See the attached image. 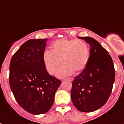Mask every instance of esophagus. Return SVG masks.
<instances>
[{
  "instance_id": "esophagus-1",
  "label": "esophagus",
  "mask_w": 124,
  "mask_h": 124,
  "mask_svg": "<svg viewBox=\"0 0 124 124\" xmlns=\"http://www.w3.org/2000/svg\"><path fill=\"white\" fill-rule=\"evenodd\" d=\"M65 80H70V81H73V78H71V77L68 78H66V79H63V81H65Z\"/></svg>"
}]
</instances>
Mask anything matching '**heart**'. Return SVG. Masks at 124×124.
I'll use <instances>...</instances> for the list:
<instances>
[{
    "instance_id": "1",
    "label": "heart",
    "mask_w": 124,
    "mask_h": 124,
    "mask_svg": "<svg viewBox=\"0 0 124 124\" xmlns=\"http://www.w3.org/2000/svg\"><path fill=\"white\" fill-rule=\"evenodd\" d=\"M90 58L88 46L85 41L76 39H61L52 43L51 50H45L43 62L46 71L53 75L61 65L56 76L64 77L83 71Z\"/></svg>"
}]
</instances>
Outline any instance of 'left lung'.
Wrapping results in <instances>:
<instances>
[{
    "label": "left lung",
    "mask_w": 124,
    "mask_h": 124,
    "mask_svg": "<svg viewBox=\"0 0 124 124\" xmlns=\"http://www.w3.org/2000/svg\"><path fill=\"white\" fill-rule=\"evenodd\" d=\"M78 37L90 46V58L82 72L74 77L71 99L79 111L91 112L100 109L108 101L115 72L110 54L97 40L89 37Z\"/></svg>",
    "instance_id": "obj_1"
}]
</instances>
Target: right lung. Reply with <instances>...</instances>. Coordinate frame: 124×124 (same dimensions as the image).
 I'll return each instance as SVG.
<instances>
[{
  "mask_svg": "<svg viewBox=\"0 0 124 124\" xmlns=\"http://www.w3.org/2000/svg\"><path fill=\"white\" fill-rule=\"evenodd\" d=\"M47 39L23 44L10 62L9 85L18 103L31 114H45L53 105L61 81L46 70L43 62Z\"/></svg>",
  "mask_w": 124,
  "mask_h": 124,
  "instance_id": "1",
  "label": "right lung"
}]
</instances>
